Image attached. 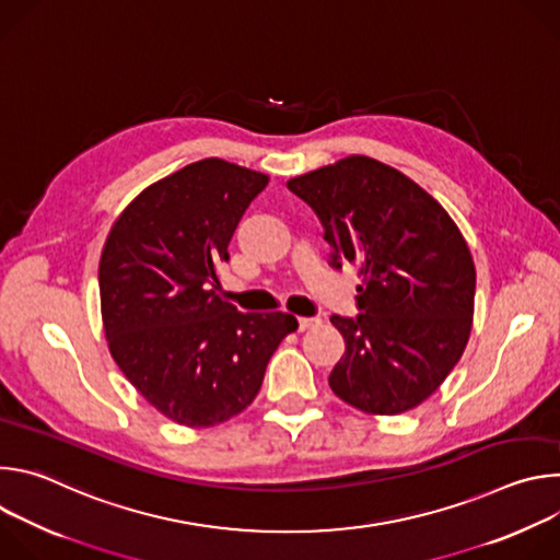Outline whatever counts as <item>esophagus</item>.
I'll use <instances>...</instances> for the list:
<instances>
[{"label":"esophagus","instance_id":"1","mask_svg":"<svg viewBox=\"0 0 560 560\" xmlns=\"http://www.w3.org/2000/svg\"><path fill=\"white\" fill-rule=\"evenodd\" d=\"M318 324H322V318L318 316H299V330H310V328H316Z\"/></svg>","mask_w":560,"mask_h":560}]
</instances>
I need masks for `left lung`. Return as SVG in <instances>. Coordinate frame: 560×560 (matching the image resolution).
Listing matches in <instances>:
<instances>
[{
    "label": "left lung",
    "instance_id": "left-lung-1",
    "mask_svg": "<svg viewBox=\"0 0 560 560\" xmlns=\"http://www.w3.org/2000/svg\"><path fill=\"white\" fill-rule=\"evenodd\" d=\"M288 188L322 219L332 266L361 268L363 314L330 316L346 339L332 392L378 417L421 406L471 330L476 270L458 225L417 182L365 154L292 177Z\"/></svg>",
    "mask_w": 560,
    "mask_h": 560
}]
</instances>
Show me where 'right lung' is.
I'll return each mask as SVG.
<instances>
[{
    "label": "right lung",
    "mask_w": 560,
    "mask_h": 560,
    "mask_svg": "<svg viewBox=\"0 0 560 560\" xmlns=\"http://www.w3.org/2000/svg\"><path fill=\"white\" fill-rule=\"evenodd\" d=\"M270 177L223 159L195 162L141 190L113 223L100 259L108 350L145 401L186 428L244 412L288 312H238L214 290L217 266Z\"/></svg>",
    "instance_id": "right-lung-1"
}]
</instances>
